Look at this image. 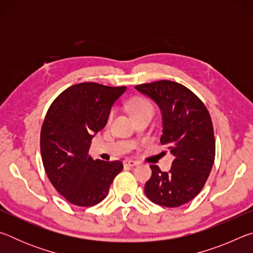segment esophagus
<instances>
[{"label": "esophagus", "mask_w": 253, "mask_h": 253, "mask_svg": "<svg viewBox=\"0 0 253 253\" xmlns=\"http://www.w3.org/2000/svg\"><path fill=\"white\" fill-rule=\"evenodd\" d=\"M123 164H124V166H136V165H138V162L132 161V160H125L123 162Z\"/></svg>", "instance_id": "esophagus-1"}]
</instances>
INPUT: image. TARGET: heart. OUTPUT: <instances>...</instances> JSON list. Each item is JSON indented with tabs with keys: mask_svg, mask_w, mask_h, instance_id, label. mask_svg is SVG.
I'll return each instance as SVG.
<instances>
[{
	"mask_svg": "<svg viewBox=\"0 0 253 253\" xmlns=\"http://www.w3.org/2000/svg\"><path fill=\"white\" fill-rule=\"evenodd\" d=\"M128 107H129V111L132 116H134V118L138 117L143 114H147V113L154 114L153 104L147 99V98L142 97V96H137L132 98V99L129 101V104H128ZM113 117H114V110H111L108 115V117H107V123L109 124L111 121H113Z\"/></svg>",
	"mask_w": 253,
	"mask_h": 253,
	"instance_id": "b5f03b06",
	"label": "heart"
}]
</instances>
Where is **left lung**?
I'll return each instance as SVG.
<instances>
[{"label":"left lung","mask_w":253,"mask_h":253,"mask_svg":"<svg viewBox=\"0 0 253 253\" xmlns=\"http://www.w3.org/2000/svg\"><path fill=\"white\" fill-rule=\"evenodd\" d=\"M135 88L161 108V144L168 145L174 156L169 172L151 165L152 176L145 184V194L162 207H181L200 193L212 169L215 139L211 116L193 91L175 81H154Z\"/></svg>","instance_id":"obj_1"}]
</instances>
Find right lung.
Masks as SVG:
<instances>
[{
    "label": "right lung",
    "mask_w": 253,
    "mask_h": 253,
    "mask_svg": "<svg viewBox=\"0 0 253 253\" xmlns=\"http://www.w3.org/2000/svg\"><path fill=\"white\" fill-rule=\"evenodd\" d=\"M125 90V85L77 84L60 93L46 111L40 134L42 162L51 184L71 204L89 208L101 202L123 169L121 161H93L89 148Z\"/></svg>",
    "instance_id": "right-lung-1"
}]
</instances>
